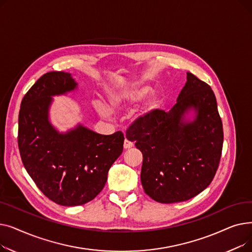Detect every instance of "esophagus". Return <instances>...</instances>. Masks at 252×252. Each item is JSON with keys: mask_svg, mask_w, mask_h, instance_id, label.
Returning <instances> with one entry per match:
<instances>
[{"mask_svg": "<svg viewBox=\"0 0 252 252\" xmlns=\"http://www.w3.org/2000/svg\"><path fill=\"white\" fill-rule=\"evenodd\" d=\"M133 146H134V144L131 143L130 141H128L127 139L125 140V143H124V148L125 149H129V148H131Z\"/></svg>", "mask_w": 252, "mask_h": 252, "instance_id": "obj_1", "label": "esophagus"}]
</instances>
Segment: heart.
I'll list each match as a JSON object with an SVG mask.
<instances>
[{"label": "heart", "instance_id": "heart-1", "mask_svg": "<svg viewBox=\"0 0 252 252\" xmlns=\"http://www.w3.org/2000/svg\"><path fill=\"white\" fill-rule=\"evenodd\" d=\"M152 89L148 86H129V87H108L105 90L106 99L108 106L102 101L97 100L94 102V108L96 112L104 118H109L112 112H123L136 105L146 97ZM159 97L152 95L148 98L143 108L136 114V119L144 121L153 111L159 107Z\"/></svg>", "mask_w": 252, "mask_h": 252}]
</instances>
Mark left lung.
<instances>
[{
  "instance_id": "left-lung-1",
  "label": "left lung",
  "mask_w": 252,
  "mask_h": 252,
  "mask_svg": "<svg viewBox=\"0 0 252 252\" xmlns=\"http://www.w3.org/2000/svg\"><path fill=\"white\" fill-rule=\"evenodd\" d=\"M143 154L145 193L160 203L191 199L213 181L222 149V124L211 88L187 72L169 112L155 110L126 134Z\"/></svg>"
}]
</instances>
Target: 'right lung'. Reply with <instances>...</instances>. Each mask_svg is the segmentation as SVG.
<instances>
[{"label": "right lung", "instance_id": "obj_1", "mask_svg": "<svg viewBox=\"0 0 252 252\" xmlns=\"http://www.w3.org/2000/svg\"><path fill=\"white\" fill-rule=\"evenodd\" d=\"M77 90L71 73L48 72L23 97L18 117V147L26 171L49 199L63 206L94 199L124 150L122 131L101 135L81 123L66 131L53 126V97Z\"/></svg>", "mask_w": 252, "mask_h": 252}]
</instances>
